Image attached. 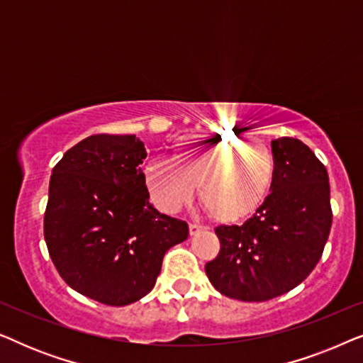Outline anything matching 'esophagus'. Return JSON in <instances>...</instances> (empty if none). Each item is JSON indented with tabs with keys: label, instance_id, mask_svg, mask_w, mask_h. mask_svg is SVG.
<instances>
[{
	"label": "esophagus",
	"instance_id": "obj_1",
	"mask_svg": "<svg viewBox=\"0 0 363 363\" xmlns=\"http://www.w3.org/2000/svg\"><path fill=\"white\" fill-rule=\"evenodd\" d=\"M203 230H206V226L200 225V223H190V235H196V233H200Z\"/></svg>",
	"mask_w": 363,
	"mask_h": 363
}]
</instances>
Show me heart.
Masks as SVG:
<instances>
[{
  "mask_svg": "<svg viewBox=\"0 0 363 363\" xmlns=\"http://www.w3.org/2000/svg\"><path fill=\"white\" fill-rule=\"evenodd\" d=\"M276 162L271 148L257 140L180 138L172 158L153 157L143 167V180L157 208L177 213L195 195L220 221L252 215L269 195Z\"/></svg>",
  "mask_w": 363,
  "mask_h": 363,
  "instance_id": "obj_1",
  "label": "heart"
}]
</instances>
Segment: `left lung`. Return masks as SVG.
I'll return each instance as SVG.
<instances>
[{"label": "left lung", "instance_id": "obj_1", "mask_svg": "<svg viewBox=\"0 0 363 363\" xmlns=\"http://www.w3.org/2000/svg\"><path fill=\"white\" fill-rule=\"evenodd\" d=\"M271 193L241 226H218L220 252L205 266L216 291L262 302L299 286L319 262L332 226L329 175L306 143L271 142Z\"/></svg>", "mask_w": 363, "mask_h": 363}]
</instances>
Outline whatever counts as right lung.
Here are the masks:
<instances>
[{"instance_id": "right-lung-1", "label": "right lung", "mask_w": 363, "mask_h": 363, "mask_svg": "<svg viewBox=\"0 0 363 363\" xmlns=\"http://www.w3.org/2000/svg\"><path fill=\"white\" fill-rule=\"evenodd\" d=\"M135 135L97 133L52 168L44 240L59 276L106 306L132 304L155 286L172 246L188 238L186 221L150 205Z\"/></svg>"}]
</instances>
